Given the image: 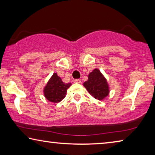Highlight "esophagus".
<instances>
[{
	"mask_svg": "<svg viewBox=\"0 0 155 155\" xmlns=\"http://www.w3.org/2000/svg\"><path fill=\"white\" fill-rule=\"evenodd\" d=\"M73 82L75 83H81V81L80 79H74V81H73Z\"/></svg>",
	"mask_w": 155,
	"mask_h": 155,
	"instance_id": "34e87169",
	"label": "esophagus"
}]
</instances>
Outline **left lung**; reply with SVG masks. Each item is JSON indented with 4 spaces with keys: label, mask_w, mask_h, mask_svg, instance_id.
I'll return each mask as SVG.
<instances>
[{
    "label": "left lung",
    "mask_w": 155,
    "mask_h": 155,
    "mask_svg": "<svg viewBox=\"0 0 155 155\" xmlns=\"http://www.w3.org/2000/svg\"><path fill=\"white\" fill-rule=\"evenodd\" d=\"M83 85L94 98L99 101L104 99L109 93L106 78L98 69H94L88 75V80L83 83Z\"/></svg>",
    "instance_id": "8db88e82"
}]
</instances>
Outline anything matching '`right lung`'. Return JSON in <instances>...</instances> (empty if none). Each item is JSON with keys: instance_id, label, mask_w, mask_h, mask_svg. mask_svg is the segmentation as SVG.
Here are the masks:
<instances>
[{"instance_id": "obj_1", "label": "right lung", "mask_w": 155, "mask_h": 155, "mask_svg": "<svg viewBox=\"0 0 155 155\" xmlns=\"http://www.w3.org/2000/svg\"><path fill=\"white\" fill-rule=\"evenodd\" d=\"M70 85L71 83H64L57 73H54L44 87V96L49 101L59 103L65 98Z\"/></svg>"}]
</instances>
